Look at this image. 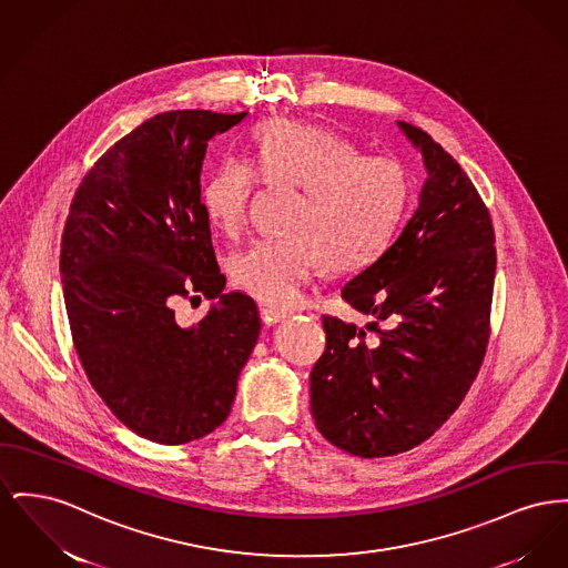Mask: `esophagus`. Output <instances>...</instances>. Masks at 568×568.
Wrapping results in <instances>:
<instances>
[{
	"instance_id": "obj_1",
	"label": "esophagus",
	"mask_w": 568,
	"mask_h": 568,
	"mask_svg": "<svg viewBox=\"0 0 568 568\" xmlns=\"http://www.w3.org/2000/svg\"><path fill=\"white\" fill-rule=\"evenodd\" d=\"M260 313H262V322H264L266 326H274V324H278V322H283V320L287 317L285 313L274 311V308H262Z\"/></svg>"
}]
</instances>
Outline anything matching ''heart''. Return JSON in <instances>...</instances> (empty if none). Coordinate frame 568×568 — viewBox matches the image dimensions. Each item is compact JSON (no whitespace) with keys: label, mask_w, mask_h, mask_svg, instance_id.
I'll return each instance as SVG.
<instances>
[{"label":"heart","mask_w":568,"mask_h":568,"mask_svg":"<svg viewBox=\"0 0 568 568\" xmlns=\"http://www.w3.org/2000/svg\"><path fill=\"white\" fill-rule=\"evenodd\" d=\"M253 166L266 184L301 189L285 227L232 257V278L251 298L292 308L320 267L356 272L393 242L412 200L407 168L363 154L343 136L294 120H270L255 134ZM244 159L227 156L205 178L201 207L225 235L242 232L255 189Z\"/></svg>","instance_id":"b5f03b06"}]
</instances>
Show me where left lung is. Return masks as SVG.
<instances>
[{"mask_svg": "<svg viewBox=\"0 0 568 568\" xmlns=\"http://www.w3.org/2000/svg\"><path fill=\"white\" fill-rule=\"evenodd\" d=\"M427 180L397 240L343 290L365 326L324 315L311 371L317 432L349 455L425 442L466 397L489 341L496 237L466 171L425 131L397 122Z\"/></svg>", "mask_w": 568, "mask_h": 568, "instance_id": "1", "label": "left lung"}]
</instances>
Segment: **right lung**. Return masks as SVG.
<instances>
[{
	"instance_id": "right-lung-1",
	"label": "right lung",
	"mask_w": 568,
	"mask_h": 568,
	"mask_svg": "<svg viewBox=\"0 0 568 568\" xmlns=\"http://www.w3.org/2000/svg\"><path fill=\"white\" fill-rule=\"evenodd\" d=\"M246 113L165 111L109 148L70 203L60 274L85 375L131 432L186 444L225 423L262 331L257 304L225 294L201 207L207 141ZM213 304L180 327L172 304Z\"/></svg>"
}]
</instances>
